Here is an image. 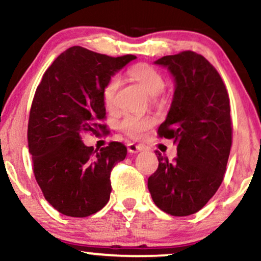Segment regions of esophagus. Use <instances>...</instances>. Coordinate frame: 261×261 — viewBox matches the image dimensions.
<instances>
[{"label":"esophagus","mask_w":261,"mask_h":261,"mask_svg":"<svg viewBox=\"0 0 261 261\" xmlns=\"http://www.w3.org/2000/svg\"><path fill=\"white\" fill-rule=\"evenodd\" d=\"M144 149V146L143 144H139V143H134V142H130L127 144V150L130 153H139L141 150Z\"/></svg>","instance_id":"1"}]
</instances>
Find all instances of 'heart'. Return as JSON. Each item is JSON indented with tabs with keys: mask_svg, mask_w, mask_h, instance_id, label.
Wrapping results in <instances>:
<instances>
[{
	"mask_svg": "<svg viewBox=\"0 0 261 261\" xmlns=\"http://www.w3.org/2000/svg\"><path fill=\"white\" fill-rule=\"evenodd\" d=\"M128 75L135 81H137L150 96L159 95L165 89V79L163 75L148 64L135 65L128 70ZM119 86H120V77L119 75H113L103 87V100L108 108L114 106ZM154 124L155 119L149 115L125 114L119 121V128L131 139H140Z\"/></svg>",
	"mask_w": 261,
	"mask_h": 261,
	"instance_id": "b5f03b06",
	"label": "heart"
}]
</instances>
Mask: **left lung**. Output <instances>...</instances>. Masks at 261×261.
Wrapping results in <instances>:
<instances>
[{"instance_id":"1","label":"left lung","mask_w":261,"mask_h":261,"mask_svg":"<svg viewBox=\"0 0 261 261\" xmlns=\"http://www.w3.org/2000/svg\"><path fill=\"white\" fill-rule=\"evenodd\" d=\"M155 64L168 67L176 84L158 136L174 140L177 156L169 162L158 152L148 190L166 214L187 216L199 212L224 180L232 146L230 98L220 74L202 55L184 51Z\"/></svg>"}]
</instances>
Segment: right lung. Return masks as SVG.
I'll list each match as a JSON object with an SVG mask.
<instances>
[{"instance_id":"obj_1","label":"right lung","mask_w":261,"mask_h":261,"mask_svg":"<svg viewBox=\"0 0 261 261\" xmlns=\"http://www.w3.org/2000/svg\"><path fill=\"white\" fill-rule=\"evenodd\" d=\"M136 58L111 57L80 46L68 48L43 74L31 103L28 146L43 197L63 215L86 218L108 203L111 172L127 149L109 142L95 149L83 135L105 134L103 87Z\"/></svg>"}]
</instances>
